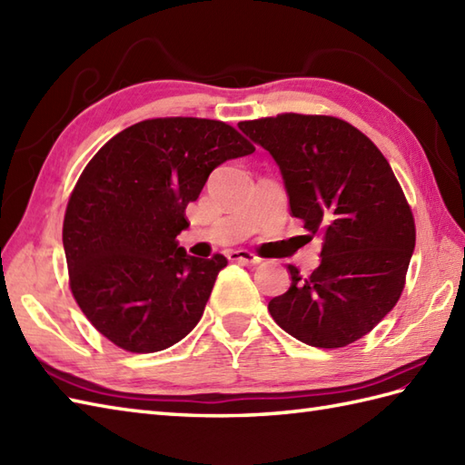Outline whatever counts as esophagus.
Wrapping results in <instances>:
<instances>
[{
    "instance_id": "1",
    "label": "esophagus",
    "mask_w": 465,
    "mask_h": 465,
    "mask_svg": "<svg viewBox=\"0 0 465 465\" xmlns=\"http://www.w3.org/2000/svg\"><path fill=\"white\" fill-rule=\"evenodd\" d=\"M227 260L245 263V265H258L260 263V258H255V255L248 250H233V252L227 253Z\"/></svg>"
}]
</instances>
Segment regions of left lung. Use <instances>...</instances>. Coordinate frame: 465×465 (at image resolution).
Segmentation results:
<instances>
[{"label":"left lung","instance_id":"left-lung-1","mask_svg":"<svg viewBox=\"0 0 465 465\" xmlns=\"http://www.w3.org/2000/svg\"><path fill=\"white\" fill-rule=\"evenodd\" d=\"M278 163L293 217L322 235L310 275L288 265L290 290L268 310L313 348H343L398 303L416 248V225L388 160L370 137L330 115L282 114L240 122Z\"/></svg>","mask_w":465,"mask_h":465}]
</instances>
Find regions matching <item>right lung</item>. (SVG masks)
<instances>
[{
  "label": "right lung",
  "mask_w": 465,
  "mask_h": 465,
  "mask_svg": "<svg viewBox=\"0 0 465 465\" xmlns=\"http://www.w3.org/2000/svg\"><path fill=\"white\" fill-rule=\"evenodd\" d=\"M253 150L223 122L160 117L114 135L85 165L64 220L69 288L117 348L162 351L202 320L227 260L193 258L175 238L215 167Z\"/></svg>",
  "instance_id": "1"
}]
</instances>
